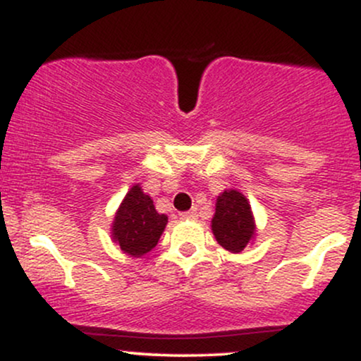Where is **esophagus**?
<instances>
[{"mask_svg":"<svg viewBox=\"0 0 361 361\" xmlns=\"http://www.w3.org/2000/svg\"><path fill=\"white\" fill-rule=\"evenodd\" d=\"M180 217L181 219H195V217H197V209L188 210V212H181Z\"/></svg>","mask_w":361,"mask_h":361,"instance_id":"1","label":"esophagus"}]
</instances>
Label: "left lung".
<instances>
[{
  "label": "left lung",
  "instance_id": "1",
  "mask_svg": "<svg viewBox=\"0 0 361 361\" xmlns=\"http://www.w3.org/2000/svg\"><path fill=\"white\" fill-rule=\"evenodd\" d=\"M212 231L217 243L226 250L239 252L255 235V221L246 197L235 190H227L217 198Z\"/></svg>",
  "mask_w": 361,
  "mask_h": 361
}]
</instances>
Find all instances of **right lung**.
Returning <instances> with one entry per match:
<instances>
[{"label":"right lung","instance_id":"right-lung-1","mask_svg":"<svg viewBox=\"0 0 361 361\" xmlns=\"http://www.w3.org/2000/svg\"><path fill=\"white\" fill-rule=\"evenodd\" d=\"M166 222V215L157 214L151 197L135 185L123 198L111 231L122 251L132 256H142L156 247Z\"/></svg>","mask_w":361,"mask_h":361}]
</instances>
